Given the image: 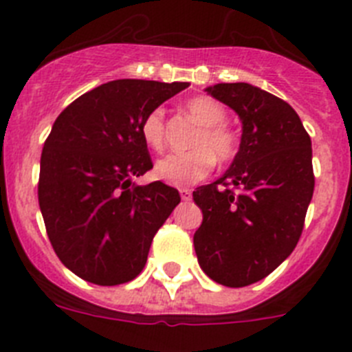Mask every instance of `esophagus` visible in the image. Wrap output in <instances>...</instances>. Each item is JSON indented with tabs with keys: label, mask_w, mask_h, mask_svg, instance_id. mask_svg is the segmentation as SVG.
<instances>
[{
	"label": "esophagus",
	"mask_w": 352,
	"mask_h": 352,
	"mask_svg": "<svg viewBox=\"0 0 352 352\" xmlns=\"http://www.w3.org/2000/svg\"><path fill=\"white\" fill-rule=\"evenodd\" d=\"M179 195H182L183 201H190L192 199V192L188 188H179Z\"/></svg>",
	"instance_id": "esophagus-1"
}]
</instances>
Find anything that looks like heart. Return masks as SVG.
I'll use <instances>...</instances> for the list:
<instances>
[{"instance_id": "obj_1", "label": "heart", "mask_w": 352, "mask_h": 352, "mask_svg": "<svg viewBox=\"0 0 352 352\" xmlns=\"http://www.w3.org/2000/svg\"><path fill=\"white\" fill-rule=\"evenodd\" d=\"M186 113L197 121L201 130L195 135L190 151L164 157L155 166V176L173 186H188L201 182L213 170L214 157L226 164L236 157L238 139L234 132L223 125L227 113L223 105L211 96H194L185 104ZM141 135L146 144L155 151L166 146V114L162 109H153L146 114L141 125Z\"/></svg>"}]
</instances>
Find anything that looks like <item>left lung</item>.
<instances>
[{
    "label": "left lung",
    "mask_w": 352,
    "mask_h": 352,
    "mask_svg": "<svg viewBox=\"0 0 352 352\" xmlns=\"http://www.w3.org/2000/svg\"><path fill=\"white\" fill-rule=\"evenodd\" d=\"M206 91L238 114L243 133L222 178L194 192L203 210L194 247L211 280L245 287L268 276L296 247L314 194L312 142L296 111L272 93L247 82Z\"/></svg>",
    "instance_id": "8db88e82"
}]
</instances>
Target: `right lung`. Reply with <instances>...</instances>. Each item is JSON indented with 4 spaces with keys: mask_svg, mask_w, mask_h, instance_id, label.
I'll return each instance as SVG.
<instances>
[{
    "mask_svg": "<svg viewBox=\"0 0 352 352\" xmlns=\"http://www.w3.org/2000/svg\"><path fill=\"white\" fill-rule=\"evenodd\" d=\"M185 88L188 82L111 80L56 118L40 158L38 203L56 256L82 280H133L182 201L166 183L132 178L153 167L142 120Z\"/></svg>",
    "mask_w": 352,
    "mask_h": 352,
    "instance_id": "right-lung-1",
    "label": "right lung"
}]
</instances>
